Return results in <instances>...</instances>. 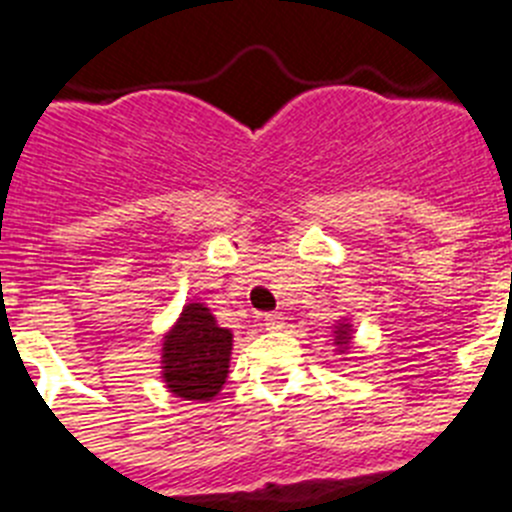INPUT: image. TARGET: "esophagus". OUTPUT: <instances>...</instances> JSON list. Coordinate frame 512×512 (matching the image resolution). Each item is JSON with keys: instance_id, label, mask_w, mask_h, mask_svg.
Returning <instances> with one entry per match:
<instances>
[{"instance_id": "34e87169", "label": "esophagus", "mask_w": 512, "mask_h": 512, "mask_svg": "<svg viewBox=\"0 0 512 512\" xmlns=\"http://www.w3.org/2000/svg\"><path fill=\"white\" fill-rule=\"evenodd\" d=\"M261 325H264L266 330H282L284 318L279 312H266V315H261Z\"/></svg>"}]
</instances>
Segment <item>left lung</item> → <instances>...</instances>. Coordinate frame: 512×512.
I'll return each instance as SVG.
<instances>
[{
    "mask_svg": "<svg viewBox=\"0 0 512 512\" xmlns=\"http://www.w3.org/2000/svg\"><path fill=\"white\" fill-rule=\"evenodd\" d=\"M351 343H354V325H351V320H336V325H333V346H336L338 354L346 356Z\"/></svg>",
    "mask_w": 512,
    "mask_h": 512,
    "instance_id": "1",
    "label": "left lung"
}]
</instances>
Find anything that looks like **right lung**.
<instances>
[{
	"label": "right lung",
	"mask_w": 512,
	"mask_h": 512,
	"mask_svg": "<svg viewBox=\"0 0 512 512\" xmlns=\"http://www.w3.org/2000/svg\"><path fill=\"white\" fill-rule=\"evenodd\" d=\"M233 330L220 328L210 307L189 300L161 338V379L174 397L207 402L220 395L230 369Z\"/></svg>",
	"instance_id": "add662e5"
}]
</instances>
